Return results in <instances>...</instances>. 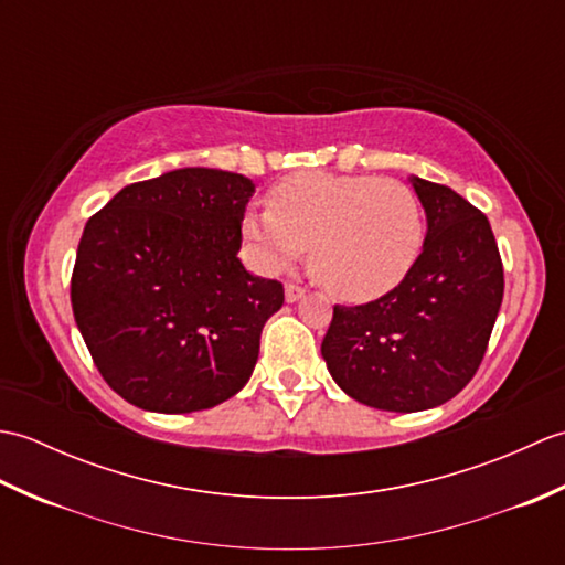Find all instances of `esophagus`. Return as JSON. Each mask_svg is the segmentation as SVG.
<instances>
[{
	"mask_svg": "<svg viewBox=\"0 0 565 565\" xmlns=\"http://www.w3.org/2000/svg\"><path fill=\"white\" fill-rule=\"evenodd\" d=\"M303 296H306V289H301V286H298V284H286V301L296 303V301H301Z\"/></svg>",
	"mask_w": 565,
	"mask_h": 565,
	"instance_id": "esophagus-1",
	"label": "esophagus"
}]
</instances>
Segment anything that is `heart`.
Returning <instances> with one entry per match:
<instances>
[{
    "label": "heart",
    "mask_w": 565,
    "mask_h": 565,
    "mask_svg": "<svg viewBox=\"0 0 565 565\" xmlns=\"http://www.w3.org/2000/svg\"><path fill=\"white\" fill-rule=\"evenodd\" d=\"M243 233L271 269L310 245L308 267L340 301H371L398 286L423 249V206L411 186L371 174L303 172L284 179Z\"/></svg>",
    "instance_id": "heart-1"
}]
</instances>
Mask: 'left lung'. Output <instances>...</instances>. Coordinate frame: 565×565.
<instances>
[{
	"label": "left lung",
	"mask_w": 565,
	"mask_h": 565,
	"mask_svg": "<svg viewBox=\"0 0 565 565\" xmlns=\"http://www.w3.org/2000/svg\"><path fill=\"white\" fill-rule=\"evenodd\" d=\"M411 182L427 215L423 252L393 291L334 306L320 347L350 398L391 413L437 407L473 379L505 291L486 215L449 186Z\"/></svg>",
	"instance_id": "1"
}]
</instances>
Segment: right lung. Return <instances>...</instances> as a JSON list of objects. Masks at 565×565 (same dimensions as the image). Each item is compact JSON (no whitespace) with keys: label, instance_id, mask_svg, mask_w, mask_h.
<instances>
[{"label":"right lung","instance_id":"add662e5","mask_svg":"<svg viewBox=\"0 0 565 565\" xmlns=\"http://www.w3.org/2000/svg\"><path fill=\"white\" fill-rule=\"evenodd\" d=\"M255 184L209 167L136 182L84 225L72 313L104 381L130 405L194 413L245 386L284 286L237 259Z\"/></svg>","mask_w":565,"mask_h":565}]
</instances>
